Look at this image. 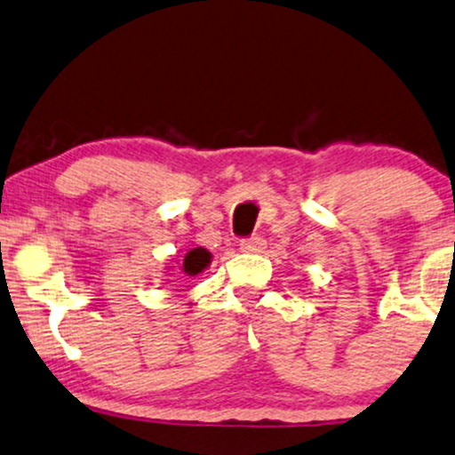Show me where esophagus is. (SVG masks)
Returning a JSON list of instances; mask_svg holds the SVG:
<instances>
[{
  "label": "esophagus",
  "instance_id": "obj_1",
  "mask_svg": "<svg viewBox=\"0 0 455 455\" xmlns=\"http://www.w3.org/2000/svg\"><path fill=\"white\" fill-rule=\"evenodd\" d=\"M239 250L245 251V253H259L266 250V241L262 237H250V239H243L239 243Z\"/></svg>",
  "mask_w": 455,
  "mask_h": 455
}]
</instances>
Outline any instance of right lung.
<instances>
[{"mask_svg": "<svg viewBox=\"0 0 455 455\" xmlns=\"http://www.w3.org/2000/svg\"><path fill=\"white\" fill-rule=\"evenodd\" d=\"M212 262V253L204 247H193L191 251L185 253V258L180 259V270L187 276H197L199 272H204Z\"/></svg>", "mask_w": 455, "mask_h": 455, "instance_id": "add662e5", "label": "right lung"}]
</instances>
